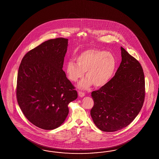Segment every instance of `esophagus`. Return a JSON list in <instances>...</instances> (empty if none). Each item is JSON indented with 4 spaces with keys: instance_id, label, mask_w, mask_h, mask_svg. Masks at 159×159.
Wrapping results in <instances>:
<instances>
[{
    "instance_id": "34e87169",
    "label": "esophagus",
    "mask_w": 159,
    "mask_h": 159,
    "mask_svg": "<svg viewBox=\"0 0 159 159\" xmlns=\"http://www.w3.org/2000/svg\"><path fill=\"white\" fill-rule=\"evenodd\" d=\"M79 97H83L85 96V94L83 92H79Z\"/></svg>"
}]
</instances>
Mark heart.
I'll return each mask as SVG.
<instances>
[{
    "mask_svg": "<svg viewBox=\"0 0 159 159\" xmlns=\"http://www.w3.org/2000/svg\"><path fill=\"white\" fill-rule=\"evenodd\" d=\"M77 63L69 61L66 65L67 77L76 82L84 77H87L79 83L78 87L88 89L94 84L96 87H102L113 77L116 66V61L112 53L103 50L90 49L84 51L76 58Z\"/></svg>",
    "mask_w": 159,
    "mask_h": 159,
    "instance_id": "obj_1",
    "label": "heart"
}]
</instances>
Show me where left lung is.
I'll return each instance as SVG.
<instances>
[{"label":"left lung","mask_w":159,"mask_h":159,"mask_svg":"<svg viewBox=\"0 0 159 159\" xmlns=\"http://www.w3.org/2000/svg\"><path fill=\"white\" fill-rule=\"evenodd\" d=\"M122 61L115 76L105 86L92 93L90 111L97 127L104 132L122 129L134 120L143 104L144 73L140 63L120 47Z\"/></svg>","instance_id":"1"}]
</instances>
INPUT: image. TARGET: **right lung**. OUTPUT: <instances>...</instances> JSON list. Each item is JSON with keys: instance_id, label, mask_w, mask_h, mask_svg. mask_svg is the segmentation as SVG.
<instances>
[{"instance_id": "add662e5", "label": "right lung", "mask_w": 159, "mask_h": 159, "mask_svg": "<svg viewBox=\"0 0 159 159\" xmlns=\"http://www.w3.org/2000/svg\"><path fill=\"white\" fill-rule=\"evenodd\" d=\"M68 39H51L24 55L20 65L16 96L20 109L33 125L52 130L62 124L68 104L77 98L62 70Z\"/></svg>"}]
</instances>
